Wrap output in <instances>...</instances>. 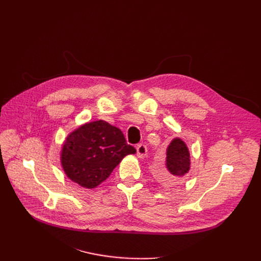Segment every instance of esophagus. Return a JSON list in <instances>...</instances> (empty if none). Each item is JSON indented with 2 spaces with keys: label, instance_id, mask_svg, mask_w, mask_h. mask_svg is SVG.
Returning a JSON list of instances; mask_svg holds the SVG:
<instances>
[{
  "label": "esophagus",
  "instance_id": "obj_1",
  "mask_svg": "<svg viewBox=\"0 0 261 261\" xmlns=\"http://www.w3.org/2000/svg\"><path fill=\"white\" fill-rule=\"evenodd\" d=\"M136 151H138V156L142 159L147 154V147L144 144H140L136 147Z\"/></svg>",
  "mask_w": 261,
  "mask_h": 261
}]
</instances>
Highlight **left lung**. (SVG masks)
<instances>
[{"label": "left lung", "instance_id": "obj_1", "mask_svg": "<svg viewBox=\"0 0 261 261\" xmlns=\"http://www.w3.org/2000/svg\"><path fill=\"white\" fill-rule=\"evenodd\" d=\"M166 171L171 174H161L164 182L169 183L171 176H184L190 169V153L187 145L180 138L173 139L166 149Z\"/></svg>", "mask_w": 261, "mask_h": 261}]
</instances>
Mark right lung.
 I'll return each mask as SVG.
<instances>
[{
    "label": "right lung",
    "instance_id": "obj_1",
    "mask_svg": "<svg viewBox=\"0 0 261 261\" xmlns=\"http://www.w3.org/2000/svg\"><path fill=\"white\" fill-rule=\"evenodd\" d=\"M135 152L120 129L100 119L87 122L68 134L60 160L68 179L92 189L107 180L123 158Z\"/></svg>",
    "mask_w": 261,
    "mask_h": 261
}]
</instances>
